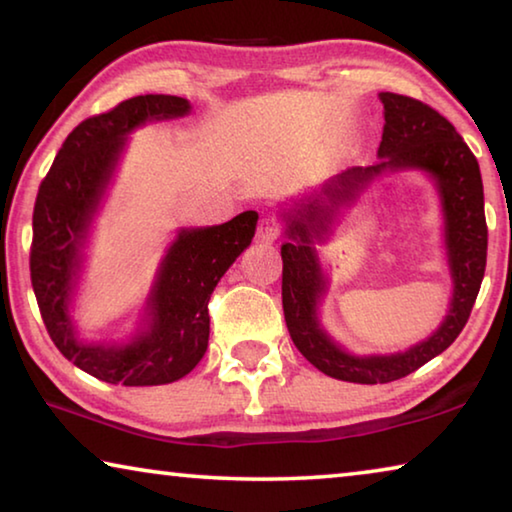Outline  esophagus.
<instances>
[{
	"mask_svg": "<svg viewBox=\"0 0 512 512\" xmlns=\"http://www.w3.org/2000/svg\"><path fill=\"white\" fill-rule=\"evenodd\" d=\"M277 237H280V223H277L275 216L264 214L257 225V239L264 241V244H273Z\"/></svg>",
	"mask_w": 512,
	"mask_h": 512,
	"instance_id": "34e87169",
	"label": "esophagus"
}]
</instances>
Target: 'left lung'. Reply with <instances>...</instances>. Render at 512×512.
<instances>
[{
    "label": "left lung",
    "mask_w": 512,
    "mask_h": 512,
    "mask_svg": "<svg viewBox=\"0 0 512 512\" xmlns=\"http://www.w3.org/2000/svg\"><path fill=\"white\" fill-rule=\"evenodd\" d=\"M379 101L384 103L386 121L377 149L379 162L343 171L280 207L287 235L282 244V307L291 341L311 366L352 384H388L445 352L470 318L488 253L481 171L463 137L422 101L393 92H379ZM404 170L424 172L437 189L453 298L437 332L424 342L397 353L357 355L334 342L322 325L319 307L328 278L317 246L379 177Z\"/></svg>",
    "instance_id": "left-lung-1"
}]
</instances>
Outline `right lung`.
Segmentation results:
<instances>
[{"mask_svg": "<svg viewBox=\"0 0 512 512\" xmlns=\"http://www.w3.org/2000/svg\"><path fill=\"white\" fill-rule=\"evenodd\" d=\"M192 108L183 97L144 94L85 119L67 135L38 189L31 282L42 320L65 359L108 384L162 386L189 375L207 350L212 291L255 237V210L221 225L178 228L131 332L90 341L76 323L94 223L131 144L128 135L153 121L185 117Z\"/></svg>", "mask_w": 512, "mask_h": 512, "instance_id": "obj_1", "label": "right lung"}]
</instances>
